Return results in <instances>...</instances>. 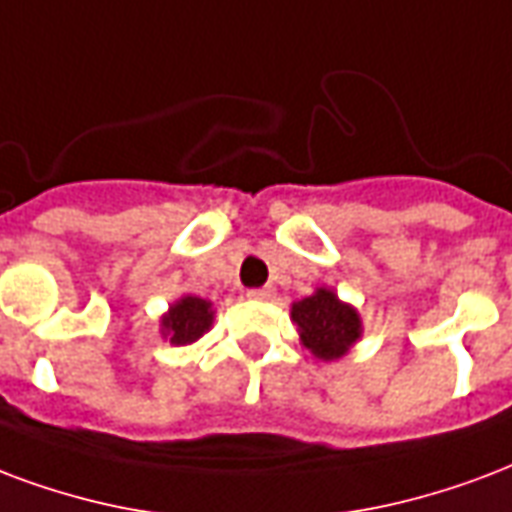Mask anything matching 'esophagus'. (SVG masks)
I'll use <instances>...</instances> for the list:
<instances>
[{
  "label": "esophagus",
  "mask_w": 512,
  "mask_h": 512,
  "mask_svg": "<svg viewBox=\"0 0 512 512\" xmlns=\"http://www.w3.org/2000/svg\"><path fill=\"white\" fill-rule=\"evenodd\" d=\"M246 295L252 301H271L274 298V287H255V290H246Z\"/></svg>",
  "instance_id": "1"
}]
</instances>
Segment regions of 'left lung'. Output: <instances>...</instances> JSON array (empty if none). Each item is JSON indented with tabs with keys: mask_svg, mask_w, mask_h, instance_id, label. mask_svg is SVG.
<instances>
[{
	"mask_svg": "<svg viewBox=\"0 0 512 512\" xmlns=\"http://www.w3.org/2000/svg\"><path fill=\"white\" fill-rule=\"evenodd\" d=\"M293 320L301 328L306 347L323 361L342 358L361 336L358 312L342 304L331 290H317L304 301L293 304Z\"/></svg>",
	"mask_w": 512,
	"mask_h": 512,
	"instance_id": "left-lung-1",
	"label": "left lung"
}]
</instances>
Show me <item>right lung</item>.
<instances>
[{
	"instance_id": "obj_1",
	"label": "right lung",
	"mask_w": 512,
	"mask_h": 512,
	"mask_svg": "<svg viewBox=\"0 0 512 512\" xmlns=\"http://www.w3.org/2000/svg\"><path fill=\"white\" fill-rule=\"evenodd\" d=\"M214 312L211 304L195 295L181 298L179 304L170 306V312L162 320V331L170 336V344H192L211 328Z\"/></svg>"
}]
</instances>
